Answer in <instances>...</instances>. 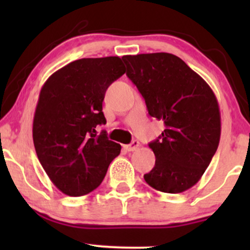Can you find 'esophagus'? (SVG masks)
Here are the masks:
<instances>
[{"label":"esophagus","instance_id":"esophagus-1","mask_svg":"<svg viewBox=\"0 0 250 250\" xmlns=\"http://www.w3.org/2000/svg\"><path fill=\"white\" fill-rule=\"evenodd\" d=\"M139 147H140V142H139V141H136V140H135V141L131 142L130 145L125 146V150H128V151H135V150H136V149L139 148Z\"/></svg>","mask_w":250,"mask_h":250}]
</instances>
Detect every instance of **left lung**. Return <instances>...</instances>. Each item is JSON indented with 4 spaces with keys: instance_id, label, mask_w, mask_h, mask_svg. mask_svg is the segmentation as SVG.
Returning <instances> with one entry per match:
<instances>
[{
    "instance_id": "8db88e82",
    "label": "left lung",
    "mask_w": 250,
    "mask_h": 250,
    "mask_svg": "<svg viewBox=\"0 0 250 250\" xmlns=\"http://www.w3.org/2000/svg\"><path fill=\"white\" fill-rule=\"evenodd\" d=\"M122 60L149 115L166 127L149 143L156 160L143 177L156 190L182 193L199 182L219 147L216 97L207 82L173 54L125 55Z\"/></svg>"
}]
</instances>
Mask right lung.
Instances as JSON below:
<instances>
[{
	"label": "right lung",
	"mask_w": 250,
	"mask_h": 250,
	"mask_svg": "<svg viewBox=\"0 0 250 250\" xmlns=\"http://www.w3.org/2000/svg\"><path fill=\"white\" fill-rule=\"evenodd\" d=\"M125 73L119 56L81 59L59 69L40 91L33 140L43 169L63 194L82 196L101 185L121 146L108 140L102 102Z\"/></svg>",
	"instance_id": "obj_1"
}]
</instances>
